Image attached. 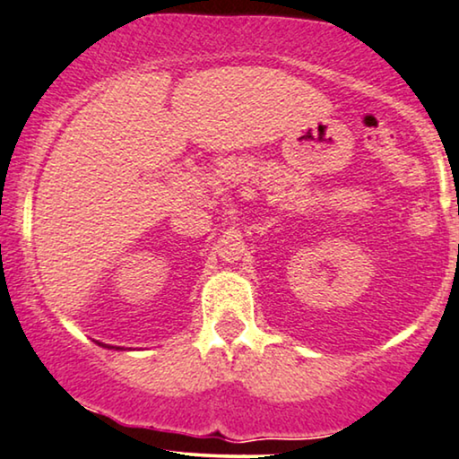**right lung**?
Here are the masks:
<instances>
[{
    "label": "right lung",
    "instance_id": "obj_1",
    "mask_svg": "<svg viewBox=\"0 0 459 459\" xmlns=\"http://www.w3.org/2000/svg\"><path fill=\"white\" fill-rule=\"evenodd\" d=\"M99 346H103V348H113V346H105V343H100V342H97ZM116 350H120V348H116Z\"/></svg>",
    "mask_w": 459,
    "mask_h": 459
}]
</instances>
